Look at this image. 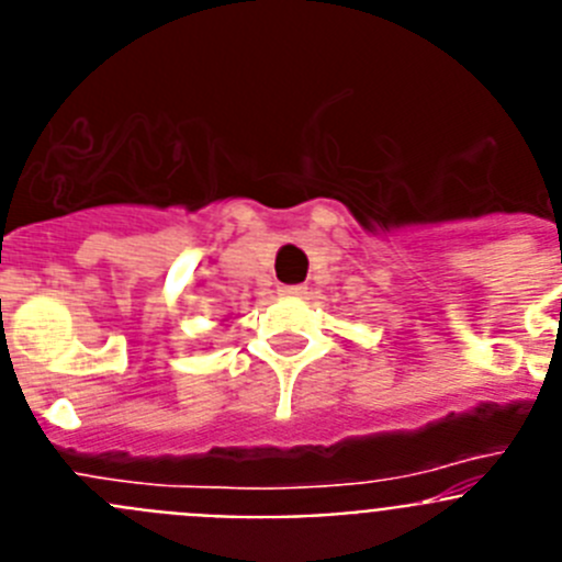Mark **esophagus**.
<instances>
[{
    "instance_id": "obj_1",
    "label": "esophagus",
    "mask_w": 562,
    "mask_h": 562,
    "mask_svg": "<svg viewBox=\"0 0 562 562\" xmlns=\"http://www.w3.org/2000/svg\"><path fill=\"white\" fill-rule=\"evenodd\" d=\"M278 292H281L284 297H301V295H306V286L304 284H284Z\"/></svg>"
}]
</instances>
